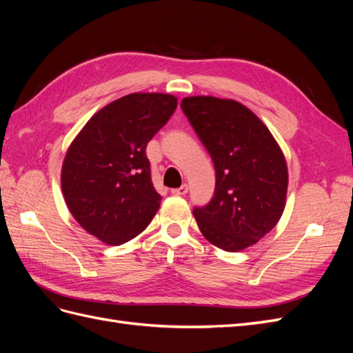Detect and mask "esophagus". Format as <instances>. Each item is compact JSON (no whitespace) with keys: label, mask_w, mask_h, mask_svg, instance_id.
<instances>
[{"label":"esophagus","mask_w":353,"mask_h":353,"mask_svg":"<svg viewBox=\"0 0 353 353\" xmlns=\"http://www.w3.org/2000/svg\"><path fill=\"white\" fill-rule=\"evenodd\" d=\"M187 191H188V185L184 184V185H181L179 188L170 190V193H172L174 196H184V194H187Z\"/></svg>","instance_id":"1"}]
</instances>
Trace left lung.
<instances>
[{
  "instance_id": "1",
  "label": "left lung",
  "mask_w": 353,
  "mask_h": 353,
  "mask_svg": "<svg viewBox=\"0 0 353 353\" xmlns=\"http://www.w3.org/2000/svg\"><path fill=\"white\" fill-rule=\"evenodd\" d=\"M185 116L215 165V194L193 210L209 243L240 252L280 221L287 197L284 153L266 125L244 104L212 95L181 101Z\"/></svg>"
}]
</instances>
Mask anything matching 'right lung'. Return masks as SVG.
Here are the masks:
<instances>
[{"label": "right lung", "instance_id": "right-lung-1", "mask_svg": "<svg viewBox=\"0 0 353 353\" xmlns=\"http://www.w3.org/2000/svg\"><path fill=\"white\" fill-rule=\"evenodd\" d=\"M178 99L132 92L104 105L70 143L61 191L79 225L109 245L141 234L160 208L145 147L174 114Z\"/></svg>", "mask_w": 353, "mask_h": 353}]
</instances>
